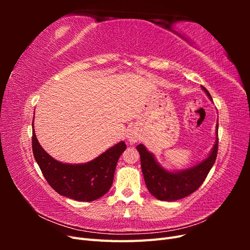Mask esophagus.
Masks as SVG:
<instances>
[{
  "instance_id": "obj_1",
  "label": "esophagus",
  "mask_w": 250,
  "mask_h": 250,
  "mask_svg": "<svg viewBox=\"0 0 250 250\" xmlns=\"http://www.w3.org/2000/svg\"><path fill=\"white\" fill-rule=\"evenodd\" d=\"M126 137H127V140L129 141L130 143H135V142L139 141V134L133 130H130L129 132H128Z\"/></svg>"
}]
</instances>
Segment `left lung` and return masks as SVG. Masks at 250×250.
<instances>
[{"label":"left lung","mask_w":250,"mask_h":250,"mask_svg":"<svg viewBox=\"0 0 250 250\" xmlns=\"http://www.w3.org/2000/svg\"><path fill=\"white\" fill-rule=\"evenodd\" d=\"M211 100L208 90L201 85ZM217 140L209 155L198 165L192 168L177 172H169L155 161L154 155L149 152L146 147L140 144L137 149L141 156V167L148 191L155 198L163 201H175L191 195L203 184L209 170L213 167L218 152V124Z\"/></svg>","instance_id":"8db88e82"}]
</instances>
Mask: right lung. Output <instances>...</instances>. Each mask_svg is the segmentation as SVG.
<instances>
[{
	"mask_svg": "<svg viewBox=\"0 0 250 250\" xmlns=\"http://www.w3.org/2000/svg\"><path fill=\"white\" fill-rule=\"evenodd\" d=\"M125 149V143L120 142L86 164H63L42 149L34 127L32 129L33 155L44 178L58 194L77 201H94L109 191L119 157Z\"/></svg>",
	"mask_w": 250,
	"mask_h": 250,
	"instance_id": "obj_1",
	"label": "right lung"
}]
</instances>
